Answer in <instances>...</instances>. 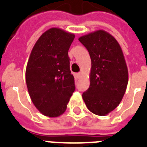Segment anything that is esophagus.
Masks as SVG:
<instances>
[{"mask_svg":"<svg viewBox=\"0 0 147 147\" xmlns=\"http://www.w3.org/2000/svg\"><path fill=\"white\" fill-rule=\"evenodd\" d=\"M82 72H79V73L77 74V76H78V78H80L81 76H82Z\"/></svg>","mask_w":147,"mask_h":147,"instance_id":"34e87169","label":"esophagus"}]
</instances>
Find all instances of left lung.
I'll use <instances>...</instances> for the list:
<instances>
[{
	"mask_svg": "<svg viewBox=\"0 0 147 147\" xmlns=\"http://www.w3.org/2000/svg\"><path fill=\"white\" fill-rule=\"evenodd\" d=\"M89 53L90 86L82 94L88 109L105 116L121 103L128 83V69L121 47L109 33L99 30L78 38Z\"/></svg>",
	"mask_w": 147,
	"mask_h": 147,
	"instance_id": "1",
	"label": "left lung"
}]
</instances>
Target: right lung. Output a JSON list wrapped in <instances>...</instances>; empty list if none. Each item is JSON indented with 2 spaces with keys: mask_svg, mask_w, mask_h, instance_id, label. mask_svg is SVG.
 <instances>
[{
  "mask_svg": "<svg viewBox=\"0 0 147 147\" xmlns=\"http://www.w3.org/2000/svg\"><path fill=\"white\" fill-rule=\"evenodd\" d=\"M74 39L73 33L53 27L40 36L31 51L26 86L33 105L45 116L62 115L76 89L68 55Z\"/></svg>",
  "mask_w": 147,
  "mask_h": 147,
  "instance_id": "right-lung-1",
  "label": "right lung"
}]
</instances>
